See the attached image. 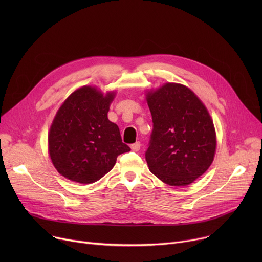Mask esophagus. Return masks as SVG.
<instances>
[{"label": "esophagus", "mask_w": 262, "mask_h": 262, "mask_svg": "<svg viewBox=\"0 0 262 262\" xmlns=\"http://www.w3.org/2000/svg\"><path fill=\"white\" fill-rule=\"evenodd\" d=\"M140 146H141L140 142H136L130 145V148H132V150H134V152H138V150L140 149Z\"/></svg>", "instance_id": "obj_1"}]
</instances>
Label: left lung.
<instances>
[{"instance_id":"left-lung-1","label":"left lung","mask_w":262,"mask_h":262,"mask_svg":"<svg viewBox=\"0 0 262 262\" xmlns=\"http://www.w3.org/2000/svg\"><path fill=\"white\" fill-rule=\"evenodd\" d=\"M154 128L145 159L149 171L169 186L184 187L214 159L216 135L208 109L190 88L166 82L145 91Z\"/></svg>"}]
</instances>
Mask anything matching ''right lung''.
<instances>
[{"instance_id":"obj_1","label":"right lung","mask_w":262,"mask_h":262,"mask_svg":"<svg viewBox=\"0 0 262 262\" xmlns=\"http://www.w3.org/2000/svg\"><path fill=\"white\" fill-rule=\"evenodd\" d=\"M117 92L94 86L73 91L55 115L48 135L54 168L67 180L88 185L114 168L120 154L130 148L122 142L119 127L108 120Z\"/></svg>"}]
</instances>
